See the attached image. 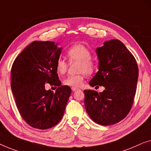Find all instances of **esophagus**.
Returning a JSON list of instances; mask_svg holds the SVG:
<instances>
[{
	"label": "esophagus",
	"mask_w": 151,
	"mask_h": 151,
	"mask_svg": "<svg viewBox=\"0 0 151 151\" xmlns=\"http://www.w3.org/2000/svg\"><path fill=\"white\" fill-rule=\"evenodd\" d=\"M71 89L73 91H76V90H78V89L76 88V87H71Z\"/></svg>",
	"instance_id": "1"
}]
</instances>
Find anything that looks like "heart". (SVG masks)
Instances as JSON below:
<instances>
[{
  "instance_id": "obj_1",
  "label": "heart",
  "mask_w": 151,
  "mask_h": 151,
  "mask_svg": "<svg viewBox=\"0 0 151 151\" xmlns=\"http://www.w3.org/2000/svg\"><path fill=\"white\" fill-rule=\"evenodd\" d=\"M91 51L82 44H75L71 46L66 52V57L70 62H78L76 75H68L63 80V84L69 87L81 86L87 75L93 73L96 68L95 62L91 58ZM68 64L64 59L59 58L55 63L58 73L64 75L66 73Z\"/></svg>"
}]
</instances>
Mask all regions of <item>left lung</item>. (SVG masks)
Here are the masks:
<instances>
[{
  "label": "left lung",
  "instance_id": "obj_1",
  "mask_svg": "<svg viewBox=\"0 0 151 151\" xmlns=\"http://www.w3.org/2000/svg\"><path fill=\"white\" fill-rule=\"evenodd\" d=\"M98 71L89 81L91 87L102 85L98 93L85 90V107L94 122L111 125L123 120L133 104L138 78L136 60L118 39L104 42L96 49Z\"/></svg>",
  "mask_w": 151,
  "mask_h": 151
}]
</instances>
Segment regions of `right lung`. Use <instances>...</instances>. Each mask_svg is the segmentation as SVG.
I'll return each mask as SVG.
<instances>
[{"label": "right lung", "mask_w": 151, "mask_h": 151, "mask_svg": "<svg viewBox=\"0 0 151 151\" xmlns=\"http://www.w3.org/2000/svg\"><path fill=\"white\" fill-rule=\"evenodd\" d=\"M58 45L33 41L15 58L11 68V90L18 111L37 129H49L60 122L71 93L68 86L61 85L55 68L62 49ZM47 84L58 86L56 92L46 90Z\"/></svg>", "instance_id": "1"}]
</instances>
